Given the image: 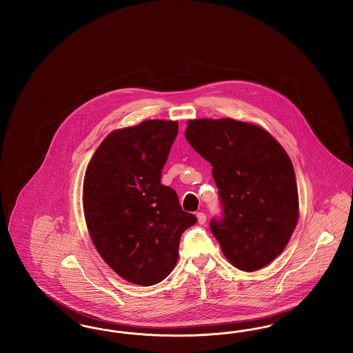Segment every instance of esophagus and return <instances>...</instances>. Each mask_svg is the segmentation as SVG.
Returning <instances> with one entry per match:
<instances>
[{"instance_id": "1", "label": "esophagus", "mask_w": 353, "mask_h": 353, "mask_svg": "<svg viewBox=\"0 0 353 353\" xmlns=\"http://www.w3.org/2000/svg\"><path fill=\"white\" fill-rule=\"evenodd\" d=\"M197 219H199V223H201V225H203L205 222H206V214L205 213H202V212H199L197 214Z\"/></svg>"}]
</instances>
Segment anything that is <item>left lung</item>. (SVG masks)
Here are the masks:
<instances>
[{"label": "left lung", "mask_w": 353, "mask_h": 353, "mask_svg": "<svg viewBox=\"0 0 353 353\" xmlns=\"http://www.w3.org/2000/svg\"><path fill=\"white\" fill-rule=\"evenodd\" d=\"M185 137L213 167L222 216L209 226L222 252L242 271L268 266L285 250L299 216L288 154L263 128L233 119L189 120Z\"/></svg>", "instance_id": "obj_1"}]
</instances>
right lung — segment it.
Instances as JSON below:
<instances>
[{"label":"right lung","instance_id":"right-lung-1","mask_svg":"<svg viewBox=\"0 0 353 353\" xmlns=\"http://www.w3.org/2000/svg\"><path fill=\"white\" fill-rule=\"evenodd\" d=\"M179 123L145 120L108 134L84 176L83 209L91 239L107 265L125 281L153 285L179 259L180 238L197 219L161 170Z\"/></svg>","mask_w":353,"mask_h":353}]
</instances>
